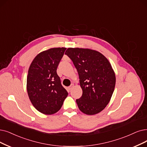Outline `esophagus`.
<instances>
[{"instance_id": "obj_1", "label": "esophagus", "mask_w": 147, "mask_h": 147, "mask_svg": "<svg viewBox=\"0 0 147 147\" xmlns=\"http://www.w3.org/2000/svg\"><path fill=\"white\" fill-rule=\"evenodd\" d=\"M74 86V84H71V85H70L69 87V89L70 90V89H72V88H73V87Z\"/></svg>"}]
</instances>
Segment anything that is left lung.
<instances>
[{"instance_id":"8db88e82","label":"left lung","mask_w":147,"mask_h":147,"mask_svg":"<svg viewBox=\"0 0 147 147\" xmlns=\"http://www.w3.org/2000/svg\"><path fill=\"white\" fill-rule=\"evenodd\" d=\"M66 54L77 69L83 95L76 100L79 109L96 115L110 102L115 89L116 76L107 58L100 52L87 48H69Z\"/></svg>"}]
</instances>
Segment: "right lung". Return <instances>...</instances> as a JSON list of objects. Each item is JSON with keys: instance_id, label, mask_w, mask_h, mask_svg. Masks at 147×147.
Here are the masks:
<instances>
[{"instance_id": "add662e5", "label": "right lung", "mask_w": 147, "mask_h": 147, "mask_svg": "<svg viewBox=\"0 0 147 147\" xmlns=\"http://www.w3.org/2000/svg\"><path fill=\"white\" fill-rule=\"evenodd\" d=\"M66 48H53L41 52L29 67L26 89L29 99L38 111L52 115L59 111L67 90L62 86L57 69Z\"/></svg>"}]
</instances>
